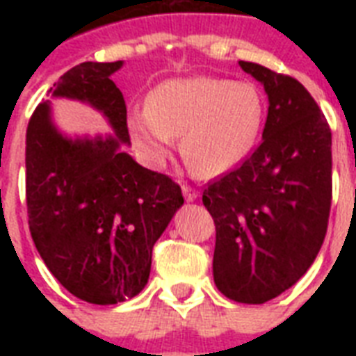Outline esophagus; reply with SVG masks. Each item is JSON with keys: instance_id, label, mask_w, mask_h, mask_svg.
<instances>
[{"instance_id": "obj_1", "label": "esophagus", "mask_w": 356, "mask_h": 356, "mask_svg": "<svg viewBox=\"0 0 356 356\" xmlns=\"http://www.w3.org/2000/svg\"><path fill=\"white\" fill-rule=\"evenodd\" d=\"M183 195L186 201H194V200H197L200 192H197L195 188H192V186H188V184H183Z\"/></svg>"}]
</instances>
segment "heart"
I'll use <instances>...</instances> for the list:
<instances>
[{
  "instance_id": "1",
  "label": "heart",
  "mask_w": 356,
  "mask_h": 356,
  "mask_svg": "<svg viewBox=\"0 0 356 356\" xmlns=\"http://www.w3.org/2000/svg\"><path fill=\"white\" fill-rule=\"evenodd\" d=\"M264 123V97L251 83L218 77L164 81L149 92L145 111L129 114L134 145L161 162L173 136L186 166L211 179L236 168L251 153Z\"/></svg>"
}]
</instances>
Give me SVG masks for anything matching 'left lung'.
Masks as SVG:
<instances>
[{
	"instance_id": "1",
	"label": "left lung",
	"mask_w": 356,
	"mask_h": 356,
	"mask_svg": "<svg viewBox=\"0 0 356 356\" xmlns=\"http://www.w3.org/2000/svg\"><path fill=\"white\" fill-rule=\"evenodd\" d=\"M240 68L270 99L260 144L203 190L216 225L214 282L236 303L277 298L321 249L332 200L331 127L298 79L257 63Z\"/></svg>"
}]
</instances>
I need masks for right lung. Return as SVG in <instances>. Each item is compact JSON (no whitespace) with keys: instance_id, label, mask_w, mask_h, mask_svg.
<instances>
[{"instance_id":"1","label":"right lung","mask_w":356,"mask_h":356,"mask_svg":"<svg viewBox=\"0 0 356 356\" xmlns=\"http://www.w3.org/2000/svg\"><path fill=\"white\" fill-rule=\"evenodd\" d=\"M116 63H81L49 88L90 103L114 136L64 138L49 102L38 103L25 134V200L29 231L47 270L75 298L116 305L142 292L153 245L183 205L181 186L142 168L129 144L127 107L111 75Z\"/></svg>"}]
</instances>
